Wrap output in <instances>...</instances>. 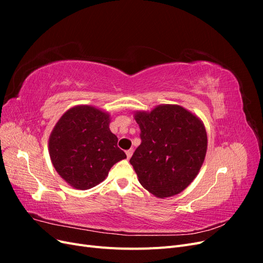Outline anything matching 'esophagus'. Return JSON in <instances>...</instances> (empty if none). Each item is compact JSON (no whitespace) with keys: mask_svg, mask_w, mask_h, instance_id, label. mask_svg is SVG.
Returning a JSON list of instances; mask_svg holds the SVG:
<instances>
[{"mask_svg":"<svg viewBox=\"0 0 263 263\" xmlns=\"http://www.w3.org/2000/svg\"><path fill=\"white\" fill-rule=\"evenodd\" d=\"M126 156H127V159H130V157L133 156V149H129L126 151Z\"/></svg>","mask_w":263,"mask_h":263,"instance_id":"esophagus-1","label":"esophagus"}]
</instances>
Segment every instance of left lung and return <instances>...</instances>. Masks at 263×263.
Masks as SVG:
<instances>
[{"mask_svg": "<svg viewBox=\"0 0 263 263\" xmlns=\"http://www.w3.org/2000/svg\"><path fill=\"white\" fill-rule=\"evenodd\" d=\"M141 144L130 158L138 181L159 198L185 190L200 172L208 150L203 122L186 108L161 104L136 110Z\"/></svg>", "mask_w": 263, "mask_h": 263, "instance_id": "left-lung-1", "label": "left lung"}]
</instances>
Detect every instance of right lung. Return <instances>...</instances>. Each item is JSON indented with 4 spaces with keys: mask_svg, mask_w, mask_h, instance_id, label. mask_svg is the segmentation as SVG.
<instances>
[{
    "mask_svg": "<svg viewBox=\"0 0 263 263\" xmlns=\"http://www.w3.org/2000/svg\"><path fill=\"white\" fill-rule=\"evenodd\" d=\"M110 115L93 105L69 108L50 133L48 151L55 171L69 185L89 190L126 158L109 129Z\"/></svg>",
    "mask_w": 263,
    "mask_h": 263,
    "instance_id": "obj_1",
    "label": "right lung"
}]
</instances>
